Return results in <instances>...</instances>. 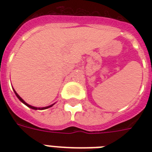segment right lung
<instances>
[{"instance_id": "add662e5", "label": "right lung", "mask_w": 152, "mask_h": 152, "mask_svg": "<svg viewBox=\"0 0 152 152\" xmlns=\"http://www.w3.org/2000/svg\"><path fill=\"white\" fill-rule=\"evenodd\" d=\"M14 92H15V95H16V96H17V98L18 99H19L20 100V101L22 102L23 103H24L25 105H26V106H28V107H30V108H31V109H33V110H45V109H47V108H50V107H51V106H53V105H51V106H46V107H42V108H37V107H34V106H30L29 104H27V102H25L24 101H23V100L22 99H21V98H20V96L19 95H18L17 93L15 92V91L14 90Z\"/></svg>"}]
</instances>
